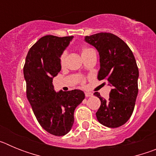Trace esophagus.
Segmentation results:
<instances>
[{"mask_svg": "<svg viewBox=\"0 0 156 156\" xmlns=\"http://www.w3.org/2000/svg\"><path fill=\"white\" fill-rule=\"evenodd\" d=\"M92 95H93V94L90 93V92H85V96H86L87 98L90 97V96H92Z\"/></svg>", "mask_w": 156, "mask_h": 156, "instance_id": "esophagus-1", "label": "esophagus"}]
</instances>
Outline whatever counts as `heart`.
Returning <instances> with one entry per match:
<instances>
[{
    "label": "heart",
    "mask_w": 156,
    "mask_h": 156,
    "mask_svg": "<svg viewBox=\"0 0 156 156\" xmlns=\"http://www.w3.org/2000/svg\"><path fill=\"white\" fill-rule=\"evenodd\" d=\"M90 51H92V49H90V48H86V47H83V48H82V49H81V55H82V56L84 55H86L87 53L90 52ZM66 58V52L64 51L62 53L61 56H60V63H61L62 66H63V65L65 64Z\"/></svg>",
    "instance_id": "1"
}]
</instances>
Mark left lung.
Masks as SVG:
<instances>
[{
  "label": "left lung",
  "mask_w": 156,
  "mask_h": 156,
  "mask_svg": "<svg viewBox=\"0 0 156 156\" xmlns=\"http://www.w3.org/2000/svg\"><path fill=\"white\" fill-rule=\"evenodd\" d=\"M85 41L99 53L98 79L105 80L112 87L107 101L98 92L94 94L101 101L97 119L107 127H119L131 116L138 93L139 71L133 54L124 41L110 33L86 36Z\"/></svg>",
  "instance_id": "left-lung-1"
}]
</instances>
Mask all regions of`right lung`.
I'll return each mask as SVG.
<instances>
[{
    "label": "right lung",
    "mask_w": 156,
    "mask_h": 156,
    "mask_svg": "<svg viewBox=\"0 0 156 156\" xmlns=\"http://www.w3.org/2000/svg\"><path fill=\"white\" fill-rule=\"evenodd\" d=\"M73 37H41L29 50L23 67L27 97L37 121L47 132L58 137L69 132L75 108L85 98L80 90L56 93L52 84L61 70L60 56Z\"/></svg>",
    "instance_id": "obj_1"
}]
</instances>
